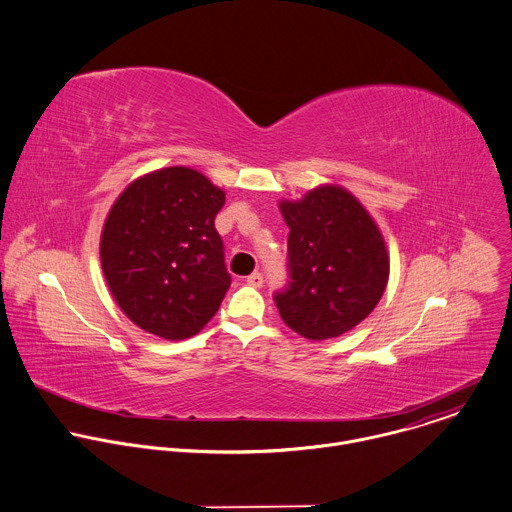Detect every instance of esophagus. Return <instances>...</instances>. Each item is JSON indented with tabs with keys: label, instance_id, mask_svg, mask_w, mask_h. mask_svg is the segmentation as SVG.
<instances>
[{
	"label": "esophagus",
	"instance_id": "obj_1",
	"mask_svg": "<svg viewBox=\"0 0 512 512\" xmlns=\"http://www.w3.org/2000/svg\"><path fill=\"white\" fill-rule=\"evenodd\" d=\"M247 283H249L251 287H261V285H263V275H261V273H251V275L247 277Z\"/></svg>",
	"mask_w": 512,
	"mask_h": 512
}]
</instances>
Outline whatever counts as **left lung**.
<instances>
[{
  "instance_id": "1",
  "label": "left lung",
  "mask_w": 512,
  "mask_h": 512,
  "mask_svg": "<svg viewBox=\"0 0 512 512\" xmlns=\"http://www.w3.org/2000/svg\"><path fill=\"white\" fill-rule=\"evenodd\" d=\"M289 227L291 281L275 295L285 325L311 341L339 337L381 301L391 271L385 237L345 187L323 183L301 199H281Z\"/></svg>"
}]
</instances>
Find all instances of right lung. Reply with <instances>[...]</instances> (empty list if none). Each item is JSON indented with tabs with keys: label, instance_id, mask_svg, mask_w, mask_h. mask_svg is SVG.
Returning <instances> with one entry per match:
<instances>
[{
	"label": "right lung",
	"instance_id": "add662e5",
	"mask_svg": "<svg viewBox=\"0 0 512 512\" xmlns=\"http://www.w3.org/2000/svg\"><path fill=\"white\" fill-rule=\"evenodd\" d=\"M223 203L221 187L183 165L133 179L113 201L99 259L117 307L133 325L181 341L213 319L231 285L215 231Z\"/></svg>",
	"mask_w": 512,
	"mask_h": 512
}]
</instances>
